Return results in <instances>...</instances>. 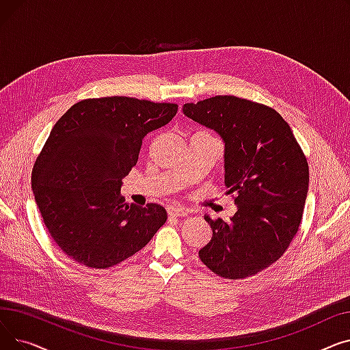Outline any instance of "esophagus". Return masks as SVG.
<instances>
[{"instance_id": "obj_1", "label": "esophagus", "mask_w": 350, "mask_h": 350, "mask_svg": "<svg viewBox=\"0 0 350 350\" xmlns=\"http://www.w3.org/2000/svg\"><path fill=\"white\" fill-rule=\"evenodd\" d=\"M167 214L172 218H178V217H187L189 215V210L183 208V207H177V206H172L167 208Z\"/></svg>"}]
</instances>
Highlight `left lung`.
Instances as JSON below:
<instances>
[{"label": "left lung", "instance_id": "obj_1", "mask_svg": "<svg viewBox=\"0 0 350 350\" xmlns=\"http://www.w3.org/2000/svg\"><path fill=\"white\" fill-rule=\"evenodd\" d=\"M186 116L226 142V186L237 213L206 221L210 243L198 251L208 269L244 280L277 262L297 235L309 185L306 156L277 110L230 95L183 106Z\"/></svg>", "mask_w": 350, "mask_h": 350}]
</instances>
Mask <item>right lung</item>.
<instances>
[{
  "instance_id": "add662e5",
  "label": "right lung",
  "mask_w": 350,
  "mask_h": 350,
  "mask_svg": "<svg viewBox=\"0 0 350 350\" xmlns=\"http://www.w3.org/2000/svg\"><path fill=\"white\" fill-rule=\"evenodd\" d=\"M176 103L129 96L83 99L52 127L32 170L44 224L75 262L106 269L135 255L167 219L159 204L129 206L122 180L147 133L167 124Z\"/></svg>"
}]
</instances>
